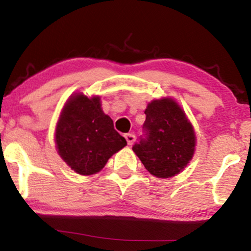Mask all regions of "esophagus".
Segmentation results:
<instances>
[{
    "label": "esophagus",
    "mask_w": 251,
    "mask_h": 251,
    "mask_svg": "<svg viewBox=\"0 0 251 251\" xmlns=\"http://www.w3.org/2000/svg\"><path fill=\"white\" fill-rule=\"evenodd\" d=\"M125 139H126V142H127L128 145H132L135 140V135L133 133H127V134H125Z\"/></svg>",
    "instance_id": "esophagus-1"
}]
</instances>
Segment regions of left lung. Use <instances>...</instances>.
Returning <instances> with one entry per match:
<instances>
[{"instance_id":"left-lung-1","label":"left lung","mask_w":251,"mask_h":251,"mask_svg":"<svg viewBox=\"0 0 251 251\" xmlns=\"http://www.w3.org/2000/svg\"><path fill=\"white\" fill-rule=\"evenodd\" d=\"M145 114V137L132 150L151 175L158 178L174 177L194 157V126L172 98L152 100Z\"/></svg>"}]
</instances>
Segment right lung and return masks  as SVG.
I'll return each mask as SVG.
<instances>
[{
  "label": "right lung",
  "mask_w": 251,
  "mask_h": 251,
  "mask_svg": "<svg viewBox=\"0 0 251 251\" xmlns=\"http://www.w3.org/2000/svg\"><path fill=\"white\" fill-rule=\"evenodd\" d=\"M57 153L76 174L101 171L107 160L127 145L103 113L100 97L72 94L63 106L55 128Z\"/></svg>",
  "instance_id": "add662e5"
}]
</instances>
